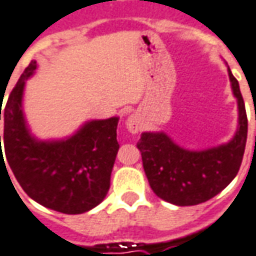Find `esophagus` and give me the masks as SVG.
Wrapping results in <instances>:
<instances>
[{
	"mask_svg": "<svg viewBox=\"0 0 256 256\" xmlns=\"http://www.w3.org/2000/svg\"><path fill=\"white\" fill-rule=\"evenodd\" d=\"M126 130H130V134H138L142 130V120L139 114L134 113L126 118Z\"/></svg>",
	"mask_w": 256,
	"mask_h": 256,
	"instance_id": "obj_1",
	"label": "esophagus"
}]
</instances>
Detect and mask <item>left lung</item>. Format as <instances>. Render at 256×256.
<instances>
[{"label": "left lung", "instance_id": "left-lung-1", "mask_svg": "<svg viewBox=\"0 0 256 256\" xmlns=\"http://www.w3.org/2000/svg\"><path fill=\"white\" fill-rule=\"evenodd\" d=\"M228 74L238 109V130L228 143L204 150H188L161 130L143 132L136 144L151 190L172 204L194 206L206 202L226 188L240 169L248 121L238 82L229 66Z\"/></svg>", "mask_w": 256, "mask_h": 256}]
</instances>
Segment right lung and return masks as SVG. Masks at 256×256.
Masks as SVG:
<instances>
[{
    "mask_svg": "<svg viewBox=\"0 0 256 256\" xmlns=\"http://www.w3.org/2000/svg\"><path fill=\"white\" fill-rule=\"evenodd\" d=\"M36 68L32 60L9 94L4 110L1 98L5 158L18 184L35 202L64 214H82L98 206L109 191L120 147L118 117L86 121L64 139L35 138L24 117L23 94L26 82ZM1 147L0 136V164L5 165Z\"/></svg>",
    "mask_w": 256,
    "mask_h": 256,
    "instance_id": "right-lung-1",
    "label": "right lung"
}]
</instances>
